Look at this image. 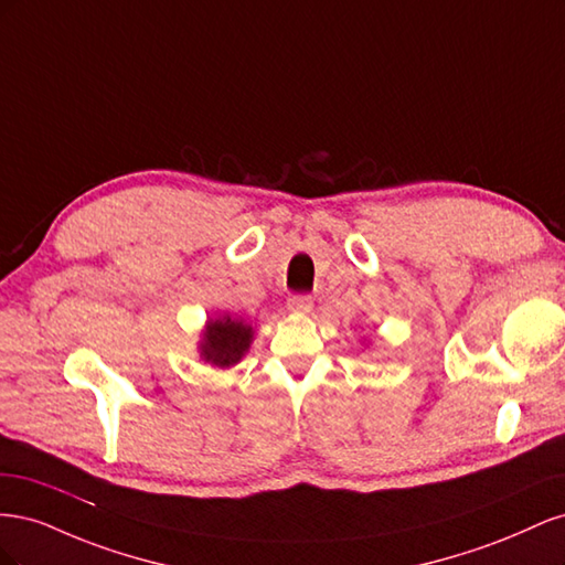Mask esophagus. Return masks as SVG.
<instances>
[{
	"instance_id": "esophagus-1",
	"label": "esophagus",
	"mask_w": 565,
	"mask_h": 565,
	"mask_svg": "<svg viewBox=\"0 0 565 565\" xmlns=\"http://www.w3.org/2000/svg\"><path fill=\"white\" fill-rule=\"evenodd\" d=\"M287 309L292 313H311L313 297L311 295H292L287 299Z\"/></svg>"
}]
</instances>
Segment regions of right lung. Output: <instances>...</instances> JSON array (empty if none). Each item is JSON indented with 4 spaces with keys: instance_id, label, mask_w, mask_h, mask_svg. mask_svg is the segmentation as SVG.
Returning a JSON list of instances; mask_svg holds the SVG:
<instances>
[{
    "instance_id": "add662e5",
    "label": "right lung",
    "mask_w": 565,
    "mask_h": 565,
    "mask_svg": "<svg viewBox=\"0 0 565 565\" xmlns=\"http://www.w3.org/2000/svg\"><path fill=\"white\" fill-rule=\"evenodd\" d=\"M254 330L243 318H233L228 313L218 316L207 322L200 341V358L204 363L216 367H231L241 363V358L247 353L252 344Z\"/></svg>"
}]
</instances>
